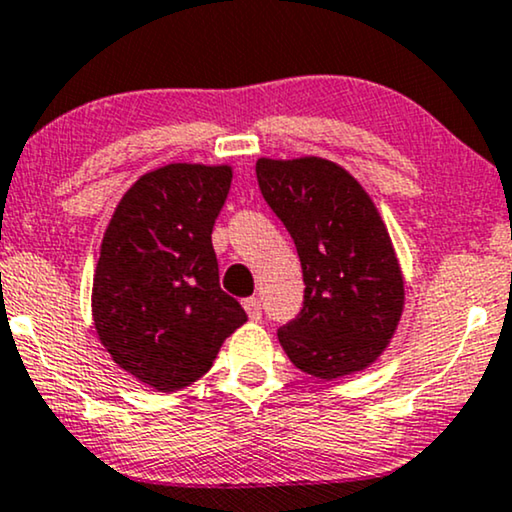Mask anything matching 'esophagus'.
I'll list each match as a JSON object with an SVG mask.
<instances>
[{
  "instance_id": "esophagus-1",
  "label": "esophagus",
  "mask_w": 512,
  "mask_h": 512,
  "mask_svg": "<svg viewBox=\"0 0 512 512\" xmlns=\"http://www.w3.org/2000/svg\"><path fill=\"white\" fill-rule=\"evenodd\" d=\"M245 312H248V316L252 321H260L262 319V302L260 297H248V300L243 302Z\"/></svg>"
}]
</instances>
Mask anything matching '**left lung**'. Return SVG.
Instances as JSON below:
<instances>
[{
	"label": "left lung",
	"mask_w": 512,
	"mask_h": 512,
	"mask_svg": "<svg viewBox=\"0 0 512 512\" xmlns=\"http://www.w3.org/2000/svg\"><path fill=\"white\" fill-rule=\"evenodd\" d=\"M257 184L300 255V314L278 328L288 359L314 378L361 371L383 354L404 281L378 210L359 181L321 158L257 160Z\"/></svg>",
	"instance_id": "8db88e82"
}]
</instances>
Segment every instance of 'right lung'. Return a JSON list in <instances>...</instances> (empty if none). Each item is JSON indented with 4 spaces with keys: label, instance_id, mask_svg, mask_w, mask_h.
Instances as JSON below:
<instances>
[{
    "label": "right lung",
    "instance_id": "right-lung-1",
    "mask_svg": "<svg viewBox=\"0 0 512 512\" xmlns=\"http://www.w3.org/2000/svg\"><path fill=\"white\" fill-rule=\"evenodd\" d=\"M229 186V167H160L122 196L103 236L96 333L115 364L155 390L196 383L248 321L241 302L219 288L212 248Z\"/></svg>",
    "mask_w": 512,
    "mask_h": 512
}]
</instances>
